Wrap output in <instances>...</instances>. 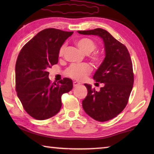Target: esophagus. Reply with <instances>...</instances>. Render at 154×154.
<instances>
[{"label":"esophagus","mask_w":154,"mask_h":154,"mask_svg":"<svg viewBox=\"0 0 154 154\" xmlns=\"http://www.w3.org/2000/svg\"><path fill=\"white\" fill-rule=\"evenodd\" d=\"M80 85H81V83L77 82V81H73V86L74 87H77V86Z\"/></svg>","instance_id":"esophagus-1"}]
</instances>
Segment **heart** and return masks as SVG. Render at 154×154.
<instances>
[{"mask_svg": "<svg viewBox=\"0 0 154 154\" xmlns=\"http://www.w3.org/2000/svg\"><path fill=\"white\" fill-rule=\"evenodd\" d=\"M76 44L78 48H79V50L86 54H91L96 48L95 43L91 39L87 38L80 39L76 42ZM64 49L65 45H62L60 50V55H63ZM91 60L94 63H99L100 61V57L98 54H94L91 56ZM91 71V69L88 64H73L67 69L66 73L67 76L72 78V79L82 81L85 79V77L90 73Z\"/></svg>", "mask_w": 154, "mask_h": 154, "instance_id": "obj_1", "label": "heart"}]
</instances>
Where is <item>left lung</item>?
Returning a JSON list of instances; mask_svg holds the SVG:
<instances>
[{
	"label": "left lung",
	"instance_id": "8db88e82",
	"mask_svg": "<svg viewBox=\"0 0 154 154\" xmlns=\"http://www.w3.org/2000/svg\"><path fill=\"white\" fill-rule=\"evenodd\" d=\"M78 33L98 35L104 42L105 57L93 75L96 82L104 86L98 92L91 85L84 84L88 93L82 105L91 118L105 122L119 115L128 101L134 83L131 58L125 45L105 30L96 28Z\"/></svg>",
	"mask_w": 154,
	"mask_h": 154
}]
</instances>
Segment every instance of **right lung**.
I'll return each mask as SVG.
<instances>
[{
    "label": "right lung",
    "instance_id": "1",
    "mask_svg": "<svg viewBox=\"0 0 154 154\" xmlns=\"http://www.w3.org/2000/svg\"><path fill=\"white\" fill-rule=\"evenodd\" d=\"M73 32L47 28L22 48L15 67L16 90L26 112L37 120L55 116L61 107V95L73 88V82L64 78L51 83L48 69L58 62L62 45Z\"/></svg>",
    "mask_w": 154,
    "mask_h": 154
}]
</instances>
